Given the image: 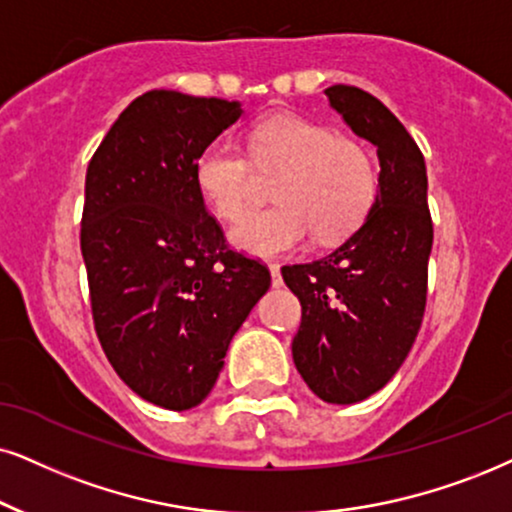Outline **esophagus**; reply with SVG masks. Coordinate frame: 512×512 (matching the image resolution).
<instances>
[{"label":"esophagus","mask_w":512,"mask_h":512,"mask_svg":"<svg viewBox=\"0 0 512 512\" xmlns=\"http://www.w3.org/2000/svg\"><path fill=\"white\" fill-rule=\"evenodd\" d=\"M269 271H271V283H274V288L283 286V278H281V267H278V264H269Z\"/></svg>","instance_id":"34e87169"}]
</instances>
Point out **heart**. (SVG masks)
I'll use <instances>...</instances> for the list:
<instances>
[{
  "label": "heart",
  "mask_w": 512,
  "mask_h": 512,
  "mask_svg": "<svg viewBox=\"0 0 512 512\" xmlns=\"http://www.w3.org/2000/svg\"><path fill=\"white\" fill-rule=\"evenodd\" d=\"M248 155L212 141L193 163V181L217 217L234 222L255 193V171L276 174L278 205L245 215L231 229V243L257 257L290 252L314 231L335 243L364 224L378 196V170L359 139L295 113H274L250 127ZM253 165L250 166L249 163Z\"/></svg>",
  "instance_id": "heart-1"
}]
</instances>
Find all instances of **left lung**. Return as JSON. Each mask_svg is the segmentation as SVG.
I'll return each instance as SVG.
<instances>
[{
    "mask_svg": "<svg viewBox=\"0 0 512 512\" xmlns=\"http://www.w3.org/2000/svg\"><path fill=\"white\" fill-rule=\"evenodd\" d=\"M326 96L378 148V196L340 248L281 274L302 304L293 338L302 380L328 404H357L390 383L420 331L432 250L428 172L416 141L375 96L347 84Z\"/></svg>",
    "mask_w": 512,
    "mask_h": 512,
    "instance_id": "left-lung-1",
    "label": "left lung"
}]
</instances>
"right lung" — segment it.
I'll return each mask as SVG.
<instances>
[{
	"label": "right lung",
	"instance_id": "1",
	"mask_svg": "<svg viewBox=\"0 0 512 512\" xmlns=\"http://www.w3.org/2000/svg\"><path fill=\"white\" fill-rule=\"evenodd\" d=\"M238 101L153 89L96 148L80 248L94 328L129 390L170 411L198 406L271 274L229 250L193 163L241 118Z\"/></svg>",
	"mask_w": 512,
	"mask_h": 512
}]
</instances>
